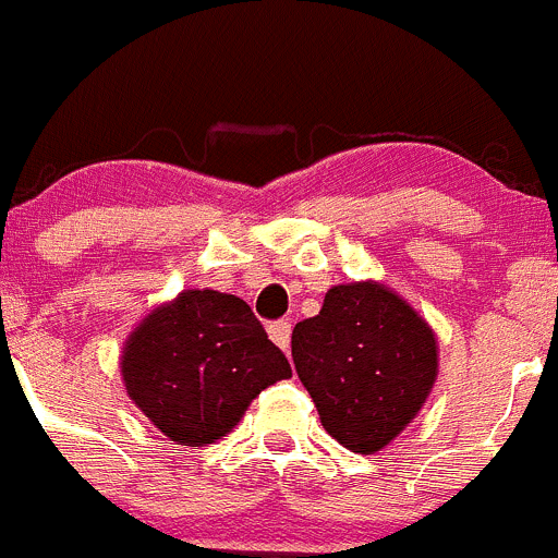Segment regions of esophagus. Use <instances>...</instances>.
<instances>
[{"mask_svg": "<svg viewBox=\"0 0 558 558\" xmlns=\"http://www.w3.org/2000/svg\"><path fill=\"white\" fill-rule=\"evenodd\" d=\"M269 330V338H272L275 343H278L280 350H289V343H291V322L289 319H278L272 322V325L267 327Z\"/></svg>", "mask_w": 558, "mask_h": 558, "instance_id": "1", "label": "esophagus"}]
</instances>
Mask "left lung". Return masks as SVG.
Listing matches in <instances>:
<instances>
[{"instance_id":"8db88e82","label":"left lung","mask_w":558,"mask_h":558,"mask_svg":"<svg viewBox=\"0 0 558 558\" xmlns=\"http://www.w3.org/2000/svg\"><path fill=\"white\" fill-rule=\"evenodd\" d=\"M291 357L322 426L355 454H377L413 424L440 361L429 322L377 280L332 286L291 332Z\"/></svg>"}]
</instances>
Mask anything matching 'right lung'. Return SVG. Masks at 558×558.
Masks as SVG:
<instances>
[{
	"mask_svg": "<svg viewBox=\"0 0 558 558\" xmlns=\"http://www.w3.org/2000/svg\"><path fill=\"white\" fill-rule=\"evenodd\" d=\"M289 377L250 305L215 289H184L156 305L121 352L129 399L179 446L217 444L264 388Z\"/></svg>",
	"mask_w": 558,
	"mask_h": 558,
	"instance_id": "right-lung-1",
	"label": "right lung"
}]
</instances>
